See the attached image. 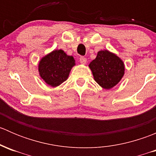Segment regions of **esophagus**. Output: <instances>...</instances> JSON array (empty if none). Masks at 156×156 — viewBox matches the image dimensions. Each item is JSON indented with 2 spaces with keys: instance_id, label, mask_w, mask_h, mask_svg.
<instances>
[{
  "instance_id": "34e87169",
  "label": "esophagus",
  "mask_w": 156,
  "mask_h": 156,
  "mask_svg": "<svg viewBox=\"0 0 156 156\" xmlns=\"http://www.w3.org/2000/svg\"><path fill=\"white\" fill-rule=\"evenodd\" d=\"M79 61L81 64H86V62H87V59H86L85 57H83V56H81V57H80Z\"/></svg>"
}]
</instances>
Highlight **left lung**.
Returning <instances> with one entry per match:
<instances>
[{
  "label": "left lung",
  "mask_w": 156,
  "mask_h": 156,
  "mask_svg": "<svg viewBox=\"0 0 156 156\" xmlns=\"http://www.w3.org/2000/svg\"><path fill=\"white\" fill-rule=\"evenodd\" d=\"M89 68L96 82L106 90L119 84L125 75V70L123 61L107 50L99 51L96 59L89 64Z\"/></svg>",
  "instance_id": "obj_1"
}]
</instances>
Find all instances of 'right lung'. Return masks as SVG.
<instances>
[{
  "instance_id": "right-lung-1",
  "label": "right lung",
  "mask_w": 156,
  "mask_h": 156,
  "mask_svg": "<svg viewBox=\"0 0 156 156\" xmlns=\"http://www.w3.org/2000/svg\"><path fill=\"white\" fill-rule=\"evenodd\" d=\"M75 60L62 50H54L41 59L38 72L46 84L53 87L60 85L66 81Z\"/></svg>"
}]
</instances>
